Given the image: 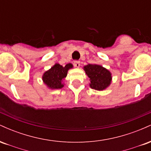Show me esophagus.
I'll return each mask as SVG.
<instances>
[{
	"label": "esophagus",
	"instance_id": "obj_1",
	"mask_svg": "<svg viewBox=\"0 0 151 151\" xmlns=\"http://www.w3.org/2000/svg\"><path fill=\"white\" fill-rule=\"evenodd\" d=\"M74 65L76 67H79V66H80V62H79V61H74Z\"/></svg>",
	"mask_w": 151,
	"mask_h": 151
}]
</instances>
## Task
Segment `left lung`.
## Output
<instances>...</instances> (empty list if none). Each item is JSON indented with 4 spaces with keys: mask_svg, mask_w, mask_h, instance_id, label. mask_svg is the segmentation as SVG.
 <instances>
[{
    "mask_svg": "<svg viewBox=\"0 0 151 151\" xmlns=\"http://www.w3.org/2000/svg\"><path fill=\"white\" fill-rule=\"evenodd\" d=\"M84 70L90 79L89 86L91 89L102 91L110 85L111 74L102 66L89 64L84 66Z\"/></svg>",
    "mask_w": 151,
    "mask_h": 151,
    "instance_id": "8db88e82",
    "label": "left lung"
}]
</instances>
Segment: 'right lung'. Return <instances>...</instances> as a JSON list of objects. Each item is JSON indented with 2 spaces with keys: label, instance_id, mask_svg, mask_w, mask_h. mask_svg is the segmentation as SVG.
Returning a JSON list of instances; mask_svg holds the SVG:
<instances>
[{
  "label": "right lung",
  "instance_id": "right-lung-1",
  "mask_svg": "<svg viewBox=\"0 0 151 151\" xmlns=\"http://www.w3.org/2000/svg\"><path fill=\"white\" fill-rule=\"evenodd\" d=\"M73 65L71 63L62 66L60 64H55L49 70L45 72L42 76L43 82L52 89H61L64 86L63 80L67 77V72L72 68Z\"/></svg>",
  "mask_w": 151,
  "mask_h": 151
}]
</instances>
